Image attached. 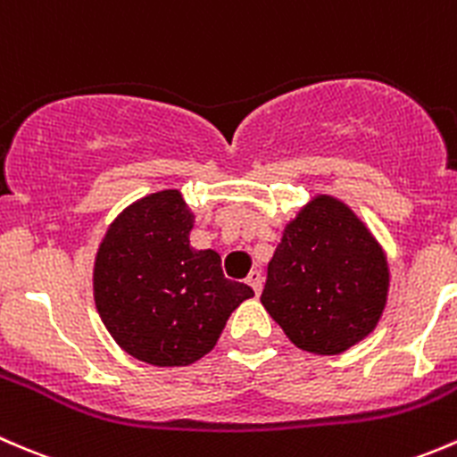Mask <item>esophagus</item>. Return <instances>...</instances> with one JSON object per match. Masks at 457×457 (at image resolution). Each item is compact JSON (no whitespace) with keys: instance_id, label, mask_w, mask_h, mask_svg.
Listing matches in <instances>:
<instances>
[{"instance_id":"34e87169","label":"esophagus","mask_w":457,"mask_h":457,"mask_svg":"<svg viewBox=\"0 0 457 457\" xmlns=\"http://www.w3.org/2000/svg\"><path fill=\"white\" fill-rule=\"evenodd\" d=\"M262 281H263V277H262L260 270H251V275L246 277V284L251 286L253 290H255V295L262 293Z\"/></svg>"}]
</instances>
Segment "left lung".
Instances as JSON below:
<instances>
[{
	"mask_svg": "<svg viewBox=\"0 0 457 457\" xmlns=\"http://www.w3.org/2000/svg\"><path fill=\"white\" fill-rule=\"evenodd\" d=\"M389 268L383 248L343 202L317 195L284 228L262 303L312 354H341L374 330Z\"/></svg>",
	"mask_w": 457,
	"mask_h": 457,
	"instance_id": "1",
	"label": "left lung"
}]
</instances>
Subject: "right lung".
<instances>
[{"label": "right lung", "instance_id": "1", "mask_svg": "<svg viewBox=\"0 0 457 457\" xmlns=\"http://www.w3.org/2000/svg\"><path fill=\"white\" fill-rule=\"evenodd\" d=\"M194 213L180 191H158L112 222L94 262V301L114 341L158 368L209 354L253 288L230 281L215 251L189 244Z\"/></svg>", "mask_w": 457, "mask_h": 457}]
</instances>
